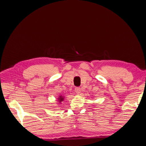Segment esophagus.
Here are the masks:
<instances>
[{"label":"esophagus","mask_w":146,"mask_h":146,"mask_svg":"<svg viewBox=\"0 0 146 146\" xmlns=\"http://www.w3.org/2000/svg\"><path fill=\"white\" fill-rule=\"evenodd\" d=\"M75 92L76 93H77V94H80V93L81 92V90L80 88H75Z\"/></svg>","instance_id":"obj_1"}]
</instances>
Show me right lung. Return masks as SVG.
Instances as JSON below:
<instances>
[{
    "mask_svg": "<svg viewBox=\"0 0 146 146\" xmlns=\"http://www.w3.org/2000/svg\"><path fill=\"white\" fill-rule=\"evenodd\" d=\"M64 99V96H60V97H58V102L60 103V104H61V102H63Z\"/></svg>",
    "mask_w": 146,
    "mask_h": 146,
    "instance_id": "add662e5",
    "label": "right lung"
}]
</instances>
